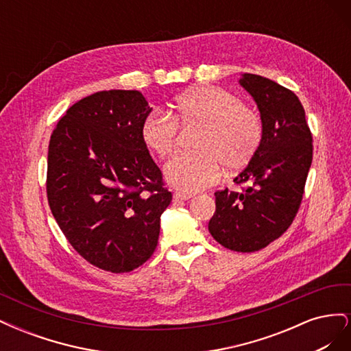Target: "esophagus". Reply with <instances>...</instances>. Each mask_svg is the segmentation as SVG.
<instances>
[{
  "instance_id": "obj_1",
  "label": "esophagus",
  "mask_w": 351,
  "mask_h": 351,
  "mask_svg": "<svg viewBox=\"0 0 351 351\" xmlns=\"http://www.w3.org/2000/svg\"><path fill=\"white\" fill-rule=\"evenodd\" d=\"M190 197H192V193H184V192L174 193V199H177V200H189Z\"/></svg>"
}]
</instances>
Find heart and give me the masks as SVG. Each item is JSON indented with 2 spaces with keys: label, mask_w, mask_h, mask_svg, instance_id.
I'll use <instances>...</instances> for the list:
<instances>
[{
  "label": "heart",
  "mask_w": 351,
  "mask_h": 351,
  "mask_svg": "<svg viewBox=\"0 0 351 351\" xmlns=\"http://www.w3.org/2000/svg\"><path fill=\"white\" fill-rule=\"evenodd\" d=\"M182 124H204L196 154H177L164 167L169 184L195 193L217 183L222 165L239 169L258 151L262 139L259 114L243 105L234 93L215 86H200L178 97L176 115L154 110L147 114L141 136L158 156L171 154Z\"/></svg>",
  "instance_id": "1"
}]
</instances>
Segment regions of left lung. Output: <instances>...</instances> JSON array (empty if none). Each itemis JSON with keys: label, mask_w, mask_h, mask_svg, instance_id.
<instances>
[{"label": "left lung", "mask_w": 351, "mask_h": 351, "mask_svg": "<svg viewBox=\"0 0 351 351\" xmlns=\"http://www.w3.org/2000/svg\"><path fill=\"white\" fill-rule=\"evenodd\" d=\"M262 120V139L247 167L234 178L249 183L243 193H215V214L208 230L221 246L234 252H256L290 227L312 164V134L295 93L258 74L239 80Z\"/></svg>", "instance_id": "obj_1"}]
</instances>
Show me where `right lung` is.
<instances>
[{"instance_id":"obj_1","label":"right lung","mask_w":351,"mask_h":351,"mask_svg":"<svg viewBox=\"0 0 351 351\" xmlns=\"http://www.w3.org/2000/svg\"><path fill=\"white\" fill-rule=\"evenodd\" d=\"M151 111L139 90H102L71 105L51 134L52 215L82 258L114 274L152 256L173 199L141 136Z\"/></svg>"}]
</instances>
